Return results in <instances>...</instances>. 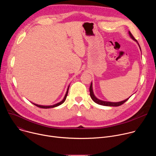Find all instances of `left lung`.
Returning <instances> with one entry per match:
<instances>
[{
    "mask_svg": "<svg viewBox=\"0 0 156 156\" xmlns=\"http://www.w3.org/2000/svg\"><path fill=\"white\" fill-rule=\"evenodd\" d=\"M128 34H129V35L130 37H131L133 40H134L135 41H136V43L138 44V46H139V47H140V50H141V48H140V45H139V44H138V41H137L134 38V37H133V36L131 34V33H130V31H128ZM90 96H91V98L92 100H93L94 102H96V104H99V105H104V106L117 107V106L121 105L122 104H123V103H125V102L126 101H128V99L129 98H128L126 99H125V100H124V101H120V102H108V101H105L100 100V99H99L98 98H97L96 97V96L94 95V92H93V83H92V82H91V86H90Z\"/></svg>",
    "mask_w": 156,
    "mask_h": 156,
    "instance_id": "obj_1",
    "label": "left lung"
}]
</instances>
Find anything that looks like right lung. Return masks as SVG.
I'll use <instances>...</instances> for the list:
<instances>
[{
  "instance_id": "right-lung-1",
  "label": "right lung",
  "mask_w": 156,
  "mask_h": 156,
  "mask_svg": "<svg viewBox=\"0 0 156 156\" xmlns=\"http://www.w3.org/2000/svg\"><path fill=\"white\" fill-rule=\"evenodd\" d=\"M69 87H70V85H69V86H68V87H67V90H66V94H65V96H64V98H63V100H62V101H60V102H59L57 103V104H55L52 105H38V104H34V103H33V102H32V104H33L34 105H35L36 106H37V107H38L43 108H54V107H57V106H58V105H60L62 104L65 102V101L66 100V96H67V94H68V92H69Z\"/></svg>"
}]
</instances>
